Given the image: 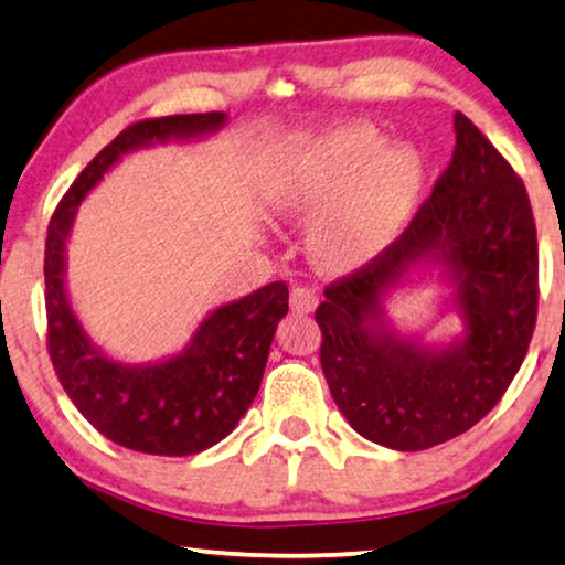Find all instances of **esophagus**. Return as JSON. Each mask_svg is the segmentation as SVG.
Wrapping results in <instances>:
<instances>
[{"instance_id":"1","label":"esophagus","mask_w":565,"mask_h":565,"mask_svg":"<svg viewBox=\"0 0 565 565\" xmlns=\"http://www.w3.org/2000/svg\"><path fill=\"white\" fill-rule=\"evenodd\" d=\"M289 305L294 315H311L317 309V294L307 286H294Z\"/></svg>"}]
</instances>
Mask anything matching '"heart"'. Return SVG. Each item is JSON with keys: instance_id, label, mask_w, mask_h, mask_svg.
<instances>
[{"instance_id": "1", "label": "heart", "mask_w": 565, "mask_h": 565, "mask_svg": "<svg viewBox=\"0 0 565 565\" xmlns=\"http://www.w3.org/2000/svg\"><path fill=\"white\" fill-rule=\"evenodd\" d=\"M426 164L408 141L350 121L291 134L260 162V195L281 217H311L309 256L327 271L367 264L395 238L420 195Z\"/></svg>"}]
</instances>
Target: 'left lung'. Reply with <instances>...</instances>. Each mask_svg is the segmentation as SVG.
<instances>
[{"label": "left lung", "instance_id": "8db88e82", "mask_svg": "<svg viewBox=\"0 0 565 565\" xmlns=\"http://www.w3.org/2000/svg\"><path fill=\"white\" fill-rule=\"evenodd\" d=\"M451 162L398 241L317 307L322 370L367 441L420 451L469 431L523 365L537 315V238L525 184L465 114ZM439 267L462 332L431 345L392 327L384 301Z\"/></svg>", "mask_w": 565, "mask_h": 565}]
</instances>
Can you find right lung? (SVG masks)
<instances>
[{
  "label": "right lung",
  "instance_id": "add662e5",
  "mask_svg": "<svg viewBox=\"0 0 565 565\" xmlns=\"http://www.w3.org/2000/svg\"><path fill=\"white\" fill-rule=\"evenodd\" d=\"M228 116L180 114L124 129L71 184L47 225V350L67 398L106 439L157 457H190L223 441L250 408L276 324L289 311L284 281L260 286L202 319L180 352L154 363H121L83 330L67 297V238L78 205L124 154L170 141H195Z\"/></svg>",
  "mask_w": 565,
  "mask_h": 565
}]
</instances>
